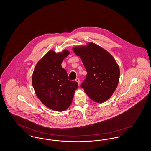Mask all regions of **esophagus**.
Here are the masks:
<instances>
[{
	"label": "esophagus",
	"mask_w": 151,
	"mask_h": 151,
	"mask_svg": "<svg viewBox=\"0 0 151 151\" xmlns=\"http://www.w3.org/2000/svg\"><path fill=\"white\" fill-rule=\"evenodd\" d=\"M75 81H76V82H78V83L79 85L80 84V79L77 78V79H75Z\"/></svg>",
	"instance_id": "obj_1"
}]
</instances>
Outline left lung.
Masks as SVG:
<instances>
[{"label": "left lung", "instance_id": "left-lung-1", "mask_svg": "<svg viewBox=\"0 0 151 151\" xmlns=\"http://www.w3.org/2000/svg\"><path fill=\"white\" fill-rule=\"evenodd\" d=\"M73 51L81 58L86 69V79L81 84L92 100L101 103L108 100L115 91L120 71L114 58L95 43L74 47Z\"/></svg>", "mask_w": 151, "mask_h": 151}]
</instances>
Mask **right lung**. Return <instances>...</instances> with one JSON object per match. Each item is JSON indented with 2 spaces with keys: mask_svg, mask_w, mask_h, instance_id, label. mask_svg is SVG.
Returning a JSON list of instances; mask_svg holds the SVG:
<instances>
[{
  "mask_svg": "<svg viewBox=\"0 0 151 151\" xmlns=\"http://www.w3.org/2000/svg\"><path fill=\"white\" fill-rule=\"evenodd\" d=\"M69 54L67 50L58 54L49 51L36 65L32 76L38 98L47 108L58 111L71 105L78 86L76 81L68 80L67 73L61 65Z\"/></svg>",
  "mask_w": 151,
  "mask_h": 151,
  "instance_id": "add662e5",
  "label": "right lung"
}]
</instances>
